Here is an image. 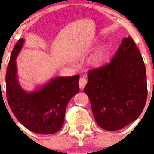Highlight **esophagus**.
<instances>
[{
  "instance_id": "34e87169",
  "label": "esophagus",
  "mask_w": 154,
  "mask_h": 154,
  "mask_svg": "<svg viewBox=\"0 0 154 154\" xmlns=\"http://www.w3.org/2000/svg\"><path fill=\"white\" fill-rule=\"evenodd\" d=\"M87 83V80L86 79L84 78V77H80V80H79V86H80V88H81V89H83V88H84L85 86L86 85Z\"/></svg>"
}]
</instances>
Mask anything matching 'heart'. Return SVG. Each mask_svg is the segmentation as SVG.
<instances>
[{
    "mask_svg": "<svg viewBox=\"0 0 154 154\" xmlns=\"http://www.w3.org/2000/svg\"><path fill=\"white\" fill-rule=\"evenodd\" d=\"M109 55V47L103 45L91 55L88 60V63L91 67L100 68L106 64Z\"/></svg>",
    "mask_w": 154,
    "mask_h": 154,
    "instance_id": "heart-1",
    "label": "heart"
}]
</instances>
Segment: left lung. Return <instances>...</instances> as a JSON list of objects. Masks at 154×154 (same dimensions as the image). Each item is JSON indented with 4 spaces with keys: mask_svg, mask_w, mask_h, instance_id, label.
<instances>
[{
    "mask_svg": "<svg viewBox=\"0 0 154 154\" xmlns=\"http://www.w3.org/2000/svg\"><path fill=\"white\" fill-rule=\"evenodd\" d=\"M88 81L84 91L103 130H121L143 111L147 96L145 66L130 36L122 39L109 64L88 71Z\"/></svg>",
    "mask_w": 154,
    "mask_h": 154,
    "instance_id": "1",
    "label": "left lung"
}]
</instances>
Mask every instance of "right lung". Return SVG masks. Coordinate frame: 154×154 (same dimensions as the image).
Wrapping results in <instances>:
<instances>
[{"label":"right lung","mask_w":154,"mask_h":154,"mask_svg":"<svg viewBox=\"0 0 154 154\" xmlns=\"http://www.w3.org/2000/svg\"><path fill=\"white\" fill-rule=\"evenodd\" d=\"M24 43V38L17 42L7 68L9 106L18 122L26 128L39 134H53L62 128L68 102L80 91V76L56 77L34 91H25L18 82L15 62Z\"/></svg>","instance_id":"right-lung-1"}]
</instances>
